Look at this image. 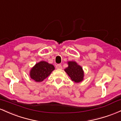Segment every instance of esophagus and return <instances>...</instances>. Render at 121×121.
Returning a JSON list of instances; mask_svg holds the SVG:
<instances>
[{
    "label": "esophagus",
    "instance_id": "34e87169",
    "mask_svg": "<svg viewBox=\"0 0 121 121\" xmlns=\"http://www.w3.org/2000/svg\"><path fill=\"white\" fill-rule=\"evenodd\" d=\"M56 69H62V66H61V65H60V64L56 65Z\"/></svg>",
    "mask_w": 121,
    "mask_h": 121
}]
</instances>
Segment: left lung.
I'll return each instance as SVG.
<instances>
[{
  "mask_svg": "<svg viewBox=\"0 0 121 121\" xmlns=\"http://www.w3.org/2000/svg\"><path fill=\"white\" fill-rule=\"evenodd\" d=\"M68 65L69 67L65 69V71L71 78L72 81L77 83L81 82L84 76L82 68L77 65L75 62H69Z\"/></svg>",
  "mask_w": 121,
  "mask_h": 121,
  "instance_id": "obj_1",
  "label": "left lung"
}]
</instances>
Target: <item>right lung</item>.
Returning a JSON list of instances; mask_svg holds the SVG:
<instances>
[{
    "mask_svg": "<svg viewBox=\"0 0 121 121\" xmlns=\"http://www.w3.org/2000/svg\"><path fill=\"white\" fill-rule=\"evenodd\" d=\"M55 67L52 65L41 61L35 65L30 71V77L36 82H42L50 75Z\"/></svg>",
    "mask_w": 121,
    "mask_h": 121,
    "instance_id": "right-lung-1",
    "label": "right lung"
}]
</instances>
